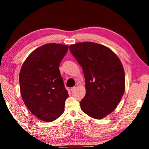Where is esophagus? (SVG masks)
<instances>
[{"instance_id":"34e87169","label":"esophagus","mask_w":149,"mask_h":149,"mask_svg":"<svg viewBox=\"0 0 149 149\" xmlns=\"http://www.w3.org/2000/svg\"><path fill=\"white\" fill-rule=\"evenodd\" d=\"M78 86H79V85H78L77 84H75V85L74 87H73L71 88V91H75V89H76Z\"/></svg>"}]
</instances>
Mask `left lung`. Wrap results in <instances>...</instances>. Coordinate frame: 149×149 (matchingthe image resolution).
Returning a JSON list of instances; mask_svg holds the SVG:
<instances>
[{"instance_id":"left-lung-1","label":"left lung","mask_w":149,"mask_h":149,"mask_svg":"<svg viewBox=\"0 0 149 149\" xmlns=\"http://www.w3.org/2000/svg\"><path fill=\"white\" fill-rule=\"evenodd\" d=\"M70 50L81 66L86 94L81 109L95 119L110 114L125 91V73L119 58L104 45L93 42L71 45Z\"/></svg>"}]
</instances>
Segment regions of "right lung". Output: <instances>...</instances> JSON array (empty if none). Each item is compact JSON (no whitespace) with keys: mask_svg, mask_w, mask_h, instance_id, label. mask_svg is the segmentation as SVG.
Wrapping results in <instances>:
<instances>
[{"mask_svg":"<svg viewBox=\"0 0 149 149\" xmlns=\"http://www.w3.org/2000/svg\"><path fill=\"white\" fill-rule=\"evenodd\" d=\"M68 46L49 43L34 50L19 72L20 93L24 104L39 120L50 122L64 112L68 93L59 71Z\"/></svg>","mask_w":149,"mask_h":149,"instance_id":"obj_1","label":"right lung"}]
</instances>
